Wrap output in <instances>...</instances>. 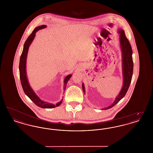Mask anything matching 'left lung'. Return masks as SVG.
<instances>
[{
	"label": "left lung",
	"mask_w": 153,
	"mask_h": 153,
	"mask_svg": "<svg viewBox=\"0 0 153 153\" xmlns=\"http://www.w3.org/2000/svg\"><path fill=\"white\" fill-rule=\"evenodd\" d=\"M118 33L120 34V45L122 54V71L123 77V85L122 90L120 91L119 95H117L114 102L107 108H102V109H107L112 108L115 105H116L122 98H123L130 87L132 77L133 61L132 57V51L131 45L126 36L123 30H119ZM82 87L84 93H85V87L83 83L82 84Z\"/></svg>",
	"instance_id": "obj_1"
}]
</instances>
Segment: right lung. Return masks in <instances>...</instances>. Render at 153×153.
Wrapping results in <instances>:
<instances>
[{
    "mask_svg": "<svg viewBox=\"0 0 153 153\" xmlns=\"http://www.w3.org/2000/svg\"><path fill=\"white\" fill-rule=\"evenodd\" d=\"M45 27H46V25H42L35 28V29L33 30L32 33L26 39V41H25L23 46V49L22 54L20 58L19 69V75H20L21 82L22 88L23 89L25 94L27 95L37 106L43 108H53L59 105L62 102V99L61 100V101L57 102L56 105L41 100L30 86L29 83L26 76V59H27V53L29 51L30 45H31L33 39H34L36 31H38L39 30L42 29ZM71 77H72V74H69L64 79V89L65 90L66 84L68 80L70 79Z\"/></svg>",
    "mask_w": 153,
    "mask_h": 153,
    "instance_id": "obj_1",
    "label": "right lung"
}]
</instances>
